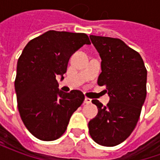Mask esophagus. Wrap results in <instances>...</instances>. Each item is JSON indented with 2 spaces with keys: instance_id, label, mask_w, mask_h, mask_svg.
<instances>
[{
  "instance_id": "34e87169",
  "label": "esophagus",
  "mask_w": 160,
  "mask_h": 160,
  "mask_svg": "<svg viewBox=\"0 0 160 160\" xmlns=\"http://www.w3.org/2000/svg\"><path fill=\"white\" fill-rule=\"evenodd\" d=\"M84 103L87 104H89L92 103V99L89 98H85V101H84Z\"/></svg>"
}]
</instances>
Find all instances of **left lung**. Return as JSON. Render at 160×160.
Segmentation results:
<instances>
[{"label":"left lung","instance_id":"obj_1","mask_svg":"<svg viewBox=\"0 0 160 160\" xmlns=\"http://www.w3.org/2000/svg\"><path fill=\"white\" fill-rule=\"evenodd\" d=\"M99 53L102 73L98 85L111 98L104 106L97 99L98 113L88 123L96 143L114 147L127 139L137 124L147 97V68L141 55L119 38L90 36Z\"/></svg>","mask_w":160,"mask_h":160}]
</instances>
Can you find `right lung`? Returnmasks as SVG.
Returning a JSON list of instances; mask_svg holds the SVG:
<instances>
[{"instance_id":"1","label":"right lung","mask_w":160,"mask_h":160,"mask_svg":"<svg viewBox=\"0 0 160 160\" xmlns=\"http://www.w3.org/2000/svg\"><path fill=\"white\" fill-rule=\"evenodd\" d=\"M90 43L85 33L48 31L23 49L14 81L18 109L26 128L41 141L61 137L83 103L82 92H63L56 77L66 73L70 56L77 49Z\"/></svg>"}]
</instances>
